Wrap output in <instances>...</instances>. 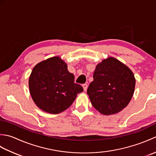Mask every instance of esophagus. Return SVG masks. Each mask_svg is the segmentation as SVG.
<instances>
[{
  "label": "esophagus",
  "instance_id": "obj_1",
  "mask_svg": "<svg viewBox=\"0 0 156 156\" xmlns=\"http://www.w3.org/2000/svg\"><path fill=\"white\" fill-rule=\"evenodd\" d=\"M82 87H83L84 91H87V88H88V85L87 84H82Z\"/></svg>",
  "mask_w": 156,
  "mask_h": 156
}]
</instances>
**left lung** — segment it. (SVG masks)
<instances>
[{"label":"left lung","instance_id":"left-lung-1","mask_svg":"<svg viewBox=\"0 0 156 156\" xmlns=\"http://www.w3.org/2000/svg\"><path fill=\"white\" fill-rule=\"evenodd\" d=\"M87 94L92 106L104 115L118 113L133 97L135 78L128 66L108 57L96 66Z\"/></svg>","mask_w":156,"mask_h":156}]
</instances>
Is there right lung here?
Segmentation results:
<instances>
[{"instance_id":"add662e5","label":"right lung","mask_w":156,"mask_h":156,"mask_svg":"<svg viewBox=\"0 0 156 156\" xmlns=\"http://www.w3.org/2000/svg\"><path fill=\"white\" fill-rule=\"evenodd\" d=\"M31 97L37 107L50 114H58L70 107L83 91L74 83V76L59 56L46 59L33 68L29 78Z\"/></svg>"}]
</instances>
